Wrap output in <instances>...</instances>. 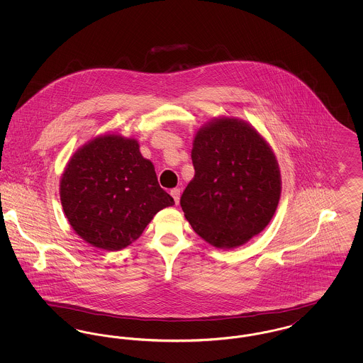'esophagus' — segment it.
Returning <instances> with one entry per match:
<instances>
[{
    "label": "esophagus",
    "mask_w": 363,
    "mask_h": 363,
    "mask_svg": "<svg viewBox=\"0 0 363 363\" xmlns=\"http://www.w3.org/2000/svg\"><path fill=\"white\" fill-rule=\"evenodd\" d=\"M170 194L173 196L175 204H179V197H181V189H178V188H174V189L170 190Z\"/></svg>",
    "instance_id": "obj_1"
}]
</instances>
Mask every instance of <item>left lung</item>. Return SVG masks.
Here are the masks:
<instances>
[{"label":"left lung","mask_w":363,"mask_h":363,"mask_svg":"<svg viewBox=\"0 0 363 363\" xmlns=\"http://www.w3.org/2000/svg\"><path fill=\"white\" fill-rule=\"evenodd\" d=\"M194 177L181 196L191 228L218 249H235L272 220L281 178L269 143L246 121L215 117L194 135Z\"/></svg>","instance_id":"left-lung-1"}]
</instances>
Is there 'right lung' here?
I'll return each mask as SVG.
<instances>
[{"label": "right lung", "mask_w": 363, "mask_h": 363, "mask_svg": "<svg viewBox=\"0 0 363 363\" xmlns=\"http://www.w3.org/2000/svg\"><path fill=\"white\" fill-rule=\"evenodd\" d=\"M60 199L74 233L107 252L129 246L160 209L174 206L138 140L118 133L96 136L70 156Z\"/></svg>", "instance_id": "add662e5"}]
</instances>
